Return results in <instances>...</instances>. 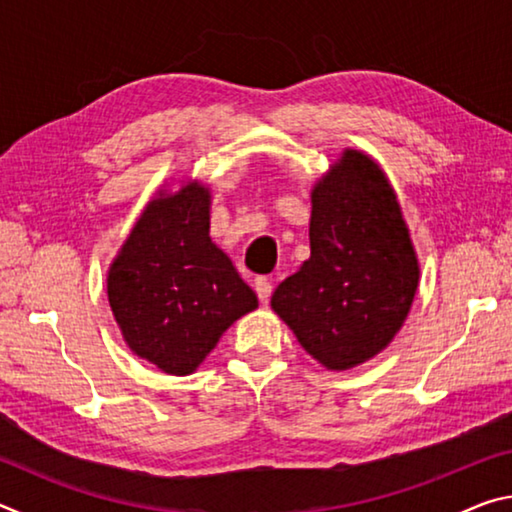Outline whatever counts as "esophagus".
Wrapping results in <instances>:
<instances>
[{"mask_svg": "<svg viewBox=\"0 0 512 512\" xmlns=\"http://www.w3.org/2000/svg\"><path fill=\"white\" fill-rule=\"evenodd\" d=\"M255 291H257V298L259 300L268 302V298H271V293H273L271 280H268V277H257V280H255Z\"/></svg>", "mask_w": 512, "mask_h": 512, "instance_id": "obj_1", "label": "esophagus"}]
</instances>
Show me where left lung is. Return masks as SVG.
I'll list each match as a JSON object with an SVG mask.
<instances>
[{
	"label": "left lung",
	"instance_id": "left-lung-1",
	"mask_svg": "<svg viewBox=\"0 0 512 512\" xmlns=\"http://www.w3.org/2000/svg\"><path fill=\"white\" fill-rule=\"evenodd\" d=\"M309 248L271 307L320 366L357 368L395 339L420 284L400 201L368 153L345 149L316 180Z\"/></svg>",
	"mask_w": 512,
	"mask_h": 512
}]
</instances>
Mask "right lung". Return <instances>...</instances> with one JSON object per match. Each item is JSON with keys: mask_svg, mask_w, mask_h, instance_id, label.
Here are the masks:
<instances>
[{"mask_svg": "<svg viewBox=\"0 0 512 512\" xmlns=\"http://www.w3.org/2000/svg\"><path fill=\"white\" fill-rule=\"evenodd\" d=\"M210 187L162 189L108 268V302L137 357L167 375H192L257 296L210 237Z\"/></svg>", "mask_w": 512, "mask_h": 512, "instance_id": "1", "label": "right lung"}]
</instances>
